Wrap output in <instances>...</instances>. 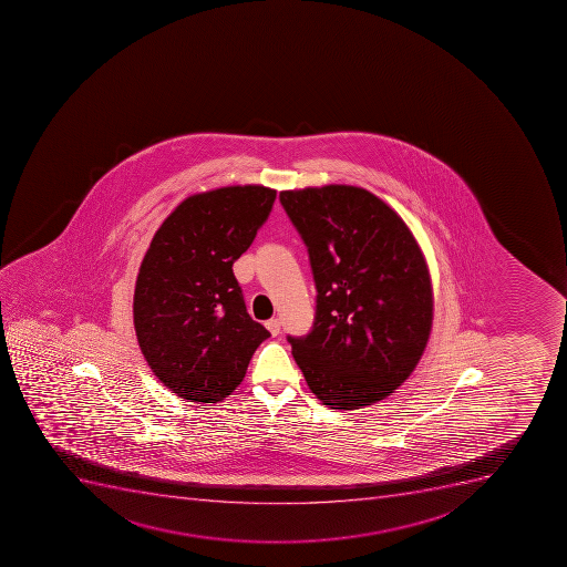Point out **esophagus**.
<instances>
[{
    "label": "esophagus",
    "mask_w": 567,
    "mask_h": 567,
    "mask_svg": "<svg viewBox=\"0 0 567 567\" xmlns=\"http://www.w3.org/2000/svg\"><path fill=\"white\" fill-rule=\"evenodd\" d=\"M266 327L272 336L280 334V320H278V318H272V320L267 321Z\"/></svg>",
    "instance_id": "34e87169"
}]
</instances>
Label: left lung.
Listing matches in <instances>:
<instances>
[{"label": "left lung", "mask_w": 567, "mask_h": 567, "mask_svg": "<svg viewBox=\"0 0 567 567\" xmlns=\"http://www.w3.org/2000/svg\"><path fill=\"white\" fill-rule=\"evenodd\" d=\"M316 284L309 334L287 336L312 394L332 410L378 403L423 355L434 292L403 218L363 187L281 192Z\"/></svg>", "instance_id": "left-lung-1"}]
</instances>
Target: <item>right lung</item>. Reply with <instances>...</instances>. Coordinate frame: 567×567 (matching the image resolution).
<instances>
[{
	"label": "right lung",
	"mask_w": 567,
	"mask_h": 567,
	"mask_svg": "<svg viewBox=\"0 0 567 567\" xmlns=\"http://www.w3.org/2000/svg\"><path fill=\"white\" fill-rule=\"evenodd\" d=\"M264 186L187 197L158 227L138 269L133 326L153 374L193 403H218L246 375L269 330L247 315L233 264L275 204Z\"/></svg>",
	"instance_id": "1"
}]
</instances>
